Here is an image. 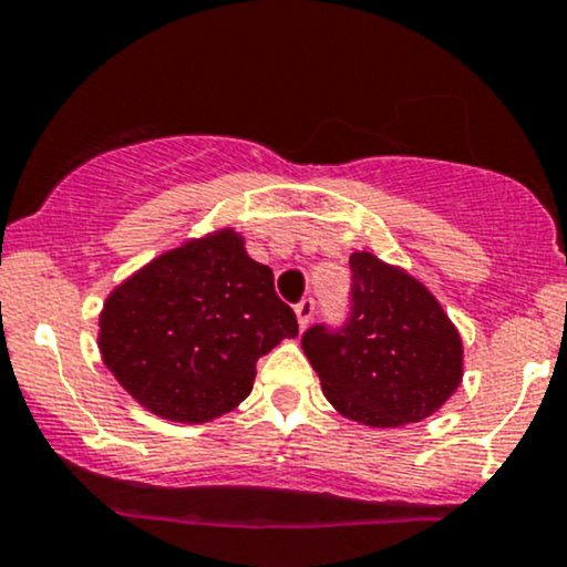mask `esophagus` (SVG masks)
Instances as JSON below:
<instances>
[{
	"instance_id": "1",
	"label": "esophagus",
	"mask_w": 567,
	"mask_h": 567,
	"mask_svg": "<svg viewBox=\"0 0 567 567\" xmlns=\"http://www.w3.org/2000/svg\"><path fill=\"white\" fill-rule=\"evenodd\" d=\"M296 317H298V326L307 328L309 320L315 317V301L312 298H301V301L296 303Z\"/></svg>"
}]
</instances>
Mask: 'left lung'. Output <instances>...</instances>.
Returning a JSON list of instances; mask_svg holds the SVG:
<instances>
[{
    "label": "left lung",
    "mask_w": 567,
    "mask_h": 567,
    "mask_svg": "<svg viewBox=\"0 0 567 567\" xmlns=\"http://www.w3.org/2000/svg\"><path fill=\"white\" fill-rule=\"evenodd\" d=\"M350 315L301 347L336 412L371 427L431 416L463 379V341L431 290L371 252L350 255Z\"/></svg>",
    "instance_id": "1"
}]
</instances>
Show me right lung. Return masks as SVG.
Wrapping results in <instances>:
<instances>
[{
    "label": "right lung",
    "mask_w": 567,
    "mask_h": 567,
    "mask_svg": "<svg viewBox=\"0 0 567 567\" xmlns=\"http://www.w3.org/2000/svg\"><path fill=\"white\" fill-rule=\"evenodd\" d=\"M298 336L296 312L226 228L164 252L112 290L99 350L117 382L153 414L209 422L250 395L255 363Z\"/></svg>",
    "instance_id": "obj_1"
}]
</instances>
